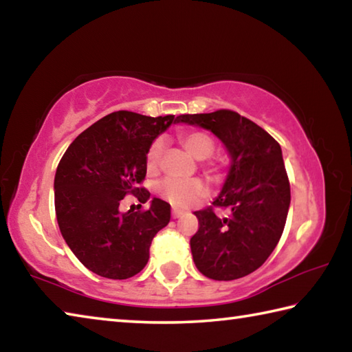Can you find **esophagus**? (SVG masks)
Here are the masks:
<instances>
[{
	"instance_id": "1",
	"label": "esophagus",
	"mask_w": 352,
	"mask_h": 352,
	"mask_svg": "<svg viewBox=\"0 0 352 352\" xmlns=\"http://www.w3.org/2000/svg\"><path fill=\"white\" fill-rule=\"evenodd\" d=\"M182 211H178V210H172V217L174 219H178V217H182Z\"/></svg>"
}]
</instances>
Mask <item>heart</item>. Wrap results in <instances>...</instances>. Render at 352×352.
Segmentation results:
<instances>
[{
    "instance_id": "b5f03b06",
    "label": "heart",
    "mask_w": 352,
    "mask_h": 352,
    "mask_svg": "<svg viewBox=\"0 0 352 352\" xmlns=\"http://www.w3.org/2000/svg\"><path fill=\"white\" fill-rule=\"evenodd\" d=\"M182 141L184 147H186L197 160H205L212 153L214 142L210 136L205 133H184L182 136ZM163 138H157L152 142L151 147H148L146 155V163L148 170L157 169L160 158H162L163 153ZM157 190L166 201H169V204L175 208L192 206L195 201L206 194L205 184L197 180V178H188V180H182V178H166V180L160 182Z\"/></svg>"
}]
</instances>
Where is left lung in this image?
Masks as SVG:
<instances>
[{
    "instance_id": "1",
    "label": "left lung",
    "mask_w": 352,
    "mask_h": 352,
    "mask_svg": "<svg viewBox=\"0 0 352 352\" xmlns=\"http://www.w3.org/2000/svg\"><path fill=\"white\" fill-rule=\"evenodd\" d=\"M177 122L210 130L222 141L231 163L211 208L195 211L199 231L190 252L201 275L231 281L264 264L281 239L290 206V184L281 146L250 119L231 110L182 115Z\"/></svg>"
}]
</instances>
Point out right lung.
Masks as SVG:
<instances>
[{
    "instance_id": "right-lung-1",
    "label": "right lung",
    "mask_w": 352,
    "mask_h": 352,
    "mask_svg": "<svg viewBox=\"0 0 352 352\" xmlns=\"http://www.w3.org/2000/svg\"><path fill=\"white\" fill-rule=\"evenodd\" d=\"M174 115L151 118L115 111L71 142L57 166L54 204L58 228L71 252L88 270L109 279H127L144 269L152 239L170 220V205L153 197L146 211H119L133 194H151L144 180L148 147L169 129Z\"/></svg>"
}]
</instances>
